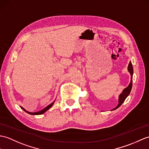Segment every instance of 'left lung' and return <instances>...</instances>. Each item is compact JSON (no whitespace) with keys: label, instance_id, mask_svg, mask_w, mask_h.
Wrapping results in <instances>:
<instances>
[{"label":"left lung","instance_id":"8db88e82","mask_svg":"<svg viewBox=\"0 0 149 149\" xmlns=\"http://www.w3.org/2000/svg\"><path fill=\"white\" fill-rule=\"evenodd\" d=\"M128 71L130 72V74L131 75V82L130 84H129V86H127L126 88H125L123 90V93L119 95V104L117 105L115 109H113V110H116V109L119 108V107L123 104V103L124 102V100H126V98L127 97V96L130 95V93L131 92V88H132V82H133V77L132 75L133 74V65L131 62L130 61V63L128 65Z\"/></svg>","mask_w":149,"mask_h":149}]
</instances>
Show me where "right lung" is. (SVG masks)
<instances>
[{
    "instance_id": "add662e5",
    "label": "right lung",
    "mask_w": 149,
    "mask_h": 149,
    "mask_svg": "<svg viewBox=\"0 0 149 149\" xmlns=\"http://www.w3.org/2000/svg\"><path fill=\"white\" fill-rule=\"evenodd\" d=\"M53 103H54V102L53 103H51L50 105H48L47 107H46V108L45 109H44L43 110H40V111H39V112H27L26 110H25V109H24L22 107H20L21 108H22L24 111L25 112H26V113H29V114H31V115H40V114H42V113H44L45 112H46L47 110H49L51 107L53 106Z\"/></svg>"
}]
</instances>
